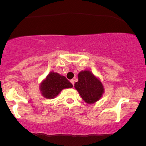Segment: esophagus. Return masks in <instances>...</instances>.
Instances as JSON below:
<instances>
[{
  "label": "esophagus",
  "instance_id": "esophagus-1",
  "mask_svg": "<svg viewBox=\"0 0 146 146\" xmlns=\"http://www.w3.org/2000/svg\"><path fill=\"white\" fill-rule=\"evenodd\" d=\"M71 82L72 84L74 86V80H71Z\"/></svg>",
  "mask_w": 146,
  "mask_h": 146
}]
</instances>
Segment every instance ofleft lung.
<instances>
[{"label":"left lung","instance_id":"left-lung-1","mask_svg":"<svg viewBox=\"0 0 146 146\" xmlns=\"http://www.w3.org/2000/svg\"><path fill=\"white\" fill-rule=\"evenodd\" d=\"M74 87L81 98L88 104L98 102L104 92L100 79L87 70L79 73L78 82L75 83Z\"/></svg>","mask_w":146,"mask_h":146}]
</instances>
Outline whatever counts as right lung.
Returning <instances> with one entry per match:
<instances>
[{
	"label": "right lung",
	"mask_w": 146,
	"mask_h": 146,
	"mask_svg": "<svg viewBox=\"0 0 146 146\" xmlns=\"http://www.w3.org/2000/svg\"><path fill=\"white\" fill-rule=\"evenodd\" d=\"M73 84L63 75L51 72L42 82L40 90L46 99H53L64 88H72Z\"/></svg>",
	"instance_id": "obj_1"
}]
</instances>
